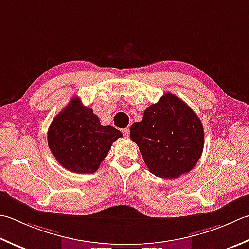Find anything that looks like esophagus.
Masks as SVG:
<instances>
[{
  "label": "esophagus",
  "mask_w": 249,
  "mask_h": 249,
  "mask_svg": "<svg viewBox=\"0 0 249 249\" xmlns=\"http://www.w3.org/2000/svg\"><path fill=\"white\" fill-rule=\"evenodd\" d=\"M129 128L127 127V128H124V129H122V133H123V135L125 136V137H128L129 136Z\"/></svg>",
  "instance_id": "34e87169"
}]
</instances>
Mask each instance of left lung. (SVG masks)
Returning <instances> with one entry per match:
<instances>
[{
    "instance_id": "8db88e82",
    "label": "left lung",
    "mask_w": 249,
    "mask_h": 249,
    "mask_svg": "<svg viewBox=\"0 0 249 249\" xmlns=\"http://www.w3.org/2000/svg\"><path fill=\"white\" fill-rule=\"evenodd\" d=\"M150 173L174 179L189 173L204 148L202 122L177 96L166 92L145 109L143 118L130 127Z\"/></svg>"
}]
</instances>
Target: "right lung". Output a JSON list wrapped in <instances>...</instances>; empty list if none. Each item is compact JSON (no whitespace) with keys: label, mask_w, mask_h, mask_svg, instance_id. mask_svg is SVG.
Here are the masks:
<instances>
[{"label":"right lung","mask_w":249,"mask_h":249,"mask_svg":"<svg viewBox=\"0 0 249 249\" xmlns=\"http://www.w3.org/2000/svg\"><path fill=\"white\" fill-rule=\"evenodd\" d=\"M112 126H102L94 111L73 98L55 119L47 133L48 147L62 167L77 174H92L122 137Z\"/></svg>","instance_id":"add662e5"}]
</instances>
